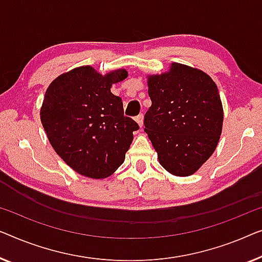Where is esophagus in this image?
<instances>
[{
  "label": "esophagus",
  "instance_id": "1",
  "mask_svg": "<svg viewBox=\"0 0 262 262\" xmlns=\"http://www.w3.org/2000/svg\"><path fill=\"white\" fill-rule=\"evenodd\" d=\"M135 121L136 122H138V124L140 127H142L143 126V115L142 114H140V115H138L135 117Z\"/></svg>",
  "mask_w": 262,
  "mask_h": 262
}]
</instances>
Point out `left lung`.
Instances as JSON below:
<instances>
[{
	"instance_id": "8db88e82",
	"label": "left lung",
	"mask_w": 262,
	"mask_h": 262,
	"mask_svg": "<svg viewBox=\"0 0 262 262\" xmlns=\"http://www.w3.org/2000/svg\"><path fill=\"white\" fill-rule=\"evenodd\" d=\"M152 105L145 132L171 174L187 177L211 157L223 124V106L211 77L173 62L168 72L148 76Z\"/></svg>"
}]
</instances>
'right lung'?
<instances>
[{"mask_svg":"<svg viewBox=\"0 0 262 262\" xmlns=\"http://www.w3.org/2000/svg\"><path fill=\"white\" fill-rule=\"evenodd\" d=\"M128 77L124 69L102 76L91 66L62 73L47 88L40 119L56 153L79 174L112 176L123 164L139 124L123 115L113 84Z\"/></svg>","mask_w":262,"mask_h":262,"instance_id":"add662e5","label":"right lung"}]
</instances>
